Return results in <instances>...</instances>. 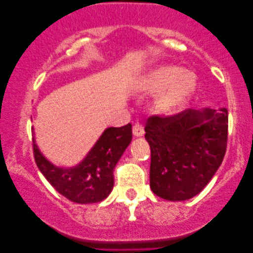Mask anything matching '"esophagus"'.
Here are the masks:
<instances>
[{"mask_svg":"<svg viewBox=\"0 0 253 253\" xmlns=\"http://www.w3.org/2000/svg\"><path fill=\"white\" fill-rule=\"evenodd\" d=\"M132 132H133V136L136 137H143L145 131H144V126H141L139 123H134L133 124V127H132Z\"/></svg>","mask_w":253,"mask_h":253,"instance_id":"1","label":"esophagus"}]
</instances>
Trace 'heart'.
Returning a JSON list of instances; mask_svg holds the SVG:
<instances>
[{"label":"heart","mask_w":253,"mask_h":253,"mask_svg":"<svg viewBox=\"0 0 253 253\" xmlns=\"http://www.w3.org/2000/svg\"><path fill=\"white\" fill-rule=\"evenodd\" d=\"M197 88V77L175 64L158 65L133 83L140 94H157L155 108L162 116H172L184 109Z\"/></svg>","instance_id":"heart-1"}]
</instances>
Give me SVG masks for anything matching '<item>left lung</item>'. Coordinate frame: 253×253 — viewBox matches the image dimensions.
<instances>
[{
  "label": "left lung",
  "mask_w": 253,
  "mask_h": 253,
  "mask_svg": "<svg viewBox=\"0 0 253 253\" xmlns=\"http://www.w3.org/2000/svg\"><path fill=\"white\" fill-rule=\"evenodd\" d=\"M145 132L151 147V190L160 198L183 202L198 195L222 164L228 110L219 105L150 117Z\"/></svg>",
  "instance_id": "left-lung-1"
}]
</instances>
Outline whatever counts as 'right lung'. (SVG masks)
I'll use <instances>...</instances> for the list:
<instances>
[{"label": "right lung", "mask_w": 253, "mask_h": 253, "mask_svg": "<svg viewBox=\"0 0 253 253\" xmlns=\"http://www.w3.org/2000/svg\"><path fill=\"white\" fill-rule=\"evenodd\" d=\"M34 134V132H33ZM132 139V126L107 127L79 164L71 167L50 162L33 137L38 168L58 193L77 204L106 199L114 188V169Z\"/></svg>", "instance_id": "add662e5"}]
</instances>
